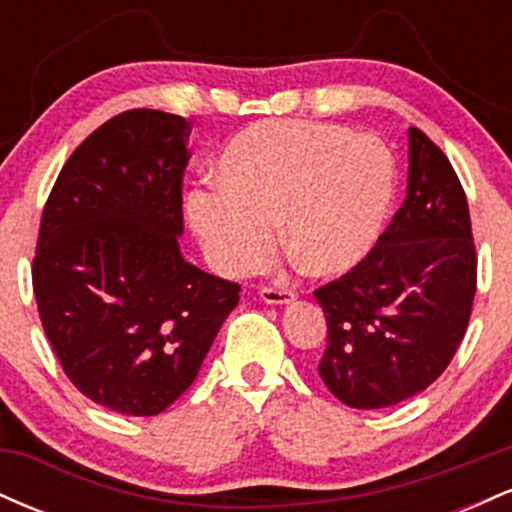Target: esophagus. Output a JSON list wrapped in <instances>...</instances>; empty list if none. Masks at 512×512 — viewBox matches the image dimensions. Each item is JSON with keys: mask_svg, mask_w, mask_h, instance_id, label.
I'll return each mask as SVG.
<instances>
[{"mask_svg": "<svg viewBox=\"0 0 512 512\" xmlns=\"http://www.w3.org/2000/svg\"><path fill=\"white\" fill-rule=\"evenodd\" d=\"M260 298L269 305H284L293 301V291L289 289H276V286H262Z\"/></svg>", "mask_w": 512, "mask_h": 512, "instance_id": "1", "label": "esophagus"}]
</instances>
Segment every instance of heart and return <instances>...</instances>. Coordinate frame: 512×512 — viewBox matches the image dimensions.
<instances>
[{
    "label": "heart",
    "instance_id": "obj_1",
    "mask_svg": "<svg viewBox=\"0 0 512 512\" xmlns=\"http://www.w3.org/2000/svg\"><path fill=\"white\" fill-rule=\"evenodd\" d=\"M216 190L187 216L221 274L255 269L272 248L310 276L354 269L375 248L395 202V161L373 134L327 122L269 120L245 127L216 161Z\"/></svg>",
    "mask_w": 512,
    "mask_h": 512
}]
</instances>
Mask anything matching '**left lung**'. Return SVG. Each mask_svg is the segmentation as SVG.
I'll return each instance as SVG.
<instances>
[{"mask_svg": "<svg viewBox=\"0 0 512 512\" xmlns=\"http://www.w3.org/2000/svg\"><path fill=\"white\" fill-rule=\"evenodd\" d=\"M474 293L477 250L460 178L411 127L404 204L366 260L315 291L327 317L322 383L354 409L419 395L455 356Z\"/></svg>", "mask_w": 512, "mask_h": 512, "instance_id": "obj_1", "label": "left lung"}]
</instances>
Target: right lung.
Returning <instances> with one entry per match:
<instances>
[{
  "label": "right lung",
  "mask_w": 512,
  "mask_h": 512,
  "mask_svg": "<svg viewBox=\"0 0 512 512\" xmlns=\"http://www.w3.org/2000/svg\"><path fill=\"white\" fill-rule=\"evenodd\" d=\"M190 122L127 110L79 144L43 209L33 291L76 390L156 416L195 383L240 286L180 255Z\"/></svg>",
  "instance_id": "1"
}]
</instances>
